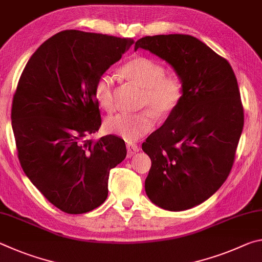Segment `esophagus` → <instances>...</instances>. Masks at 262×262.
Returning <instances> with one entry per match:
<instances>
[{
  "label": "esophagus",
  "mask_w": 262,
  "mask_h": 262,
  "mask_svg": "<svg viewBox=\"0 0 262 262\" xmlns=\"http://www.w3.org/2000/svg\"><path fill=\"white\" fill-rule=\"evenodd\" d=\"M139 151H140L139 145L133 144V143H128L127 144V157L128 158L133 157L136 152H139Z\"/></svg>",
  "instance_id": "obj_1"
}]
</instances>
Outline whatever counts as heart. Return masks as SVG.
I'll use <instances>...</instances> for the list:
<instances>
[{"instance_id":"b5f03b06","label":"heart","mask_w":262,"mask_h":262,"mask_svg":"<svg viewBox=\"0 0 262 262\" xmlns=\"http://www.w3.org/2000/svg\"><path fill=\"white\" fill-rule=\"evenodd\" d=\"M121 73L126 78L143 88L141 105L152 108L161 115L171 113L183 98L184 89L179 77L165 76V68L161 63L143 56H136L122 66ZM94 94L101 108H113V78L108 74L100 75L96 81ZM156 126L152 111L128 114L118 113L107 118L106 130L127 142H135L148 135Z\"/></svg>"}]
</instances>
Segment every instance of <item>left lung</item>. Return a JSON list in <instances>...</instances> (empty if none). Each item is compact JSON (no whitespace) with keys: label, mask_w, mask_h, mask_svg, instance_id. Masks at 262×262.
Returning <instances> with one entry per match:
<instances>
[{"label":"left lung","mask_w":262,"mask_h":262,"mask_svg":"<svg viewBox=\"0 0 262 262\" xmlns=\"http://www.w3.org/2000/svg\"><path fill=\"white\" fill-rule=\"evenodd\" d=\"M139 48L166 61L184 89L179 105L142 144L151 159L145 193L165 210L190 209L231 171L244 126L237 78L227 60L192 35L144 37Z\"/></svg>","instance_id":"1"}]
</instances>
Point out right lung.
Listing matches in <instances>:
<instances>
[{"instance_id": "1", "label": "right lung", "mask_w": 262, "mask_h": 262, "mask_svg": "<svg viewBox=\"0 0 262 262\" xmlns=\"http://www.w3.org/2000/svg\"><path fill=\"white\" fill-rule=\"evenodd\" d=\"M132 39L67 30L33 53L12 100L11 122L23 171L67 214L96 209L108 194L111 168L126 158L125 141L86 136L101 125L96 81L121 59Z\"/></svg>"}]
</instances>
